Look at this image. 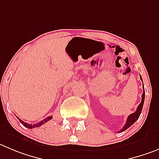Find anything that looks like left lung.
I'll list each match as a JSON object with an SVG mask.
<instances>
[{
  "label": "left lung",
  "mask_w": 159,
  "mask_h": 159,
  "mask_svg": "<svg viewBox=\"0 0 159 159\" xmlns=\"http://www.w3.org/2000/svg\"><path fill=\"white\" fill-rule=\"evenodd\" d=\"M140 79H141V81H142L141 77H140ZM144 98H145V91H144V88H143V94H142L141 102H140V103L139 104V106L137 107V108H136V111H135L134 113H133V114H131L130 115H129L128 118H127L126 123L125 124V125L123 126V128L120 130L119 131L120 133H121V132L125 131V130H126L128 128H129L132 125L134 124L135 121H136V120L139 118L140 114H141L142 108H143V103H144Z\"/></svg>",
  "instance_id": "8db88e82"
}]
</instances>
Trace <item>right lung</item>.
<instances>
[{
  "label": "right lung",
  "mask_w": 159,
  "mask_h": 159,
  "mask_svg": "<svg viewBox=\"0 0 159 159\" xmlns=\"http://www.w3.org/2000/svg\"><path fill=\"white\" fill-rule=\"evenodd\" d=\"M17 118L19 119V121H20V122H21L22 124L23 125H24L25 127H26V128H28V129H34V128H37V127H40L41 125H42L43 124H44V123H46L47 121H49V120H51L52 118V116L47 117L46 118L43 119L42 121H39V122H38V123H35V124H33V125L32 124H28V123L24 122V121H22V120L20 119V118H18V117H17Z\"/></svg>",
  "instance_id": "add662e5"
}]
</instances>
